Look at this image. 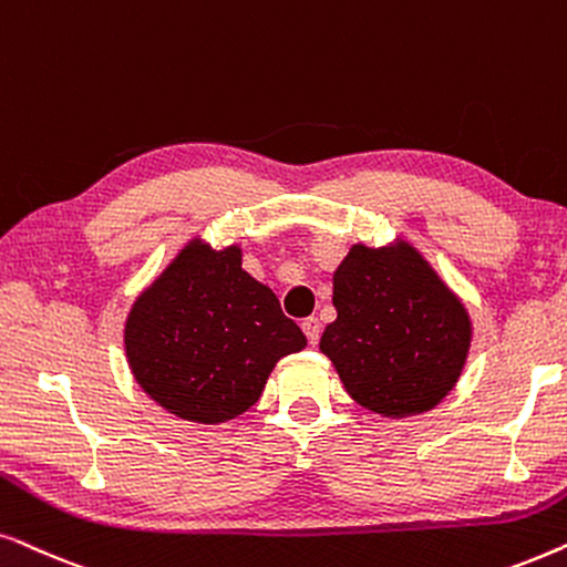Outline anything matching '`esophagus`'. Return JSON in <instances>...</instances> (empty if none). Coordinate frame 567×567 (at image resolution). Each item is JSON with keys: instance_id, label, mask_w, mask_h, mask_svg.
<instances>
[{"instance_id": "1", "label": "esophagus", "mask_w": 567, "mask_h": 567, "mask_svg": "<svg viewBox=\"0 0 567 567\" xmlns=\"http://www.w3.org/2000/svg\"><path fill=\"white\" fill-rule=\"evenodd\" d=\"M300 327H303V331H306V337H308V344H319V337H321V323H319V319H306L303 323H300Z\"/></svg>"}]
</instances>
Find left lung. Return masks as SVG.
Wrapping results in <instances>:
<instances>
[{
    "instance_id": "8db88e82",
    "label": "left lung",
    "mask_w": 567,
    "mask_h": 567,
    "mask_svg": "<svg viewBox=\"0 0 567 567\" xmlns=\"http://www.w3.org/2000/svg\"><path fill=\"white\" fill-rule=\"evenodd\" d=\"M337 321L321 352L347 394L383 417L433 410L466 362L472 321L410 244L352 246L334 271Z\"/></svg>"
}]
</instances>
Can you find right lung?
Returning a JSON list of instances; mask_svg holds the SVG:
<instances>
[{
	"instance_id": "1",
	"label": "right lung",
	"mask_w": 567,
	"mask_h": 567,
	"mask_svg": "<svg viewBox=\"0 0 567 567\" xmlns=\"http://www.w3.org/2000/svg\"><path fill=\"white\" fill-rule=\"evenodd\" d=\"M134 379L171 414L225 422L259 402L279 358L306 334L267 285L240 267V248L186 246L134 300L124 329Z\"/></svg>"
}]
</instances>
